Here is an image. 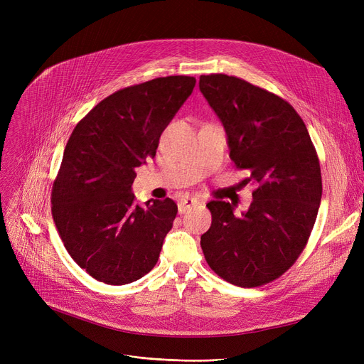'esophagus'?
<instances>
[{
    "mask_svg": "<svg viewBox=\"0 0 364 364\" xmlns=\"http://www.w3.org/2000/svg\"><path fill=\"white\" fill-rule=\"evenodd\" d=\"M198 203H200V202H199V199L186 196V198H183V199H180V200H178V211H180V214H184V213L187 211V209L196 206Z\"/></svg>",
    "mask_w": 364,
    "mask_h": 364,
    "instance_id": "obj_1",
    "label": "esophagus"
}]
</instances>
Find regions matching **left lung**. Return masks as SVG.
I'll use <instances>...</instances> for the list:
<instances>
[{"instance_id": "left-lung-1", "label": "left lung", "mask_w": 364, "mask_h": 364, "mask_svg": "<svg viewBox=\"0 0 364 364\" xmlns=\"http://www.w3.org/2000/svg\"><path fill=\"white\" fill-rule=\"evenodd\" d=\"M199 88L221 119L237 169L257 184L247 213L233 203H206L213 223L200 246L225 282L258 288L288 272L307 245L320 199L316 147L296 110L274 92L237 76L200 75Z\"/></svg>"}]
</instances>
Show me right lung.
I'll return each mask as SVG.
<instances>
[{
  "label": "right lung",
  "instance_id": "1",
  "mask_svg": "<svg viewBox=\"0 0 364 364\" xmlns=\"http://www.w3.org/2000/svg\"><path fill=\"white\" fill-rule=\"evenodd\" d=\"M195 84L193 76L176 75L125 87L73 128L53 183L51 214L66 251L95 280L127 284L158 262L177 205L169 198L134 205L131 186Z\"/></svg>",
  "mask_w": 364,
  "mask_h": 364
}]
</instances>
